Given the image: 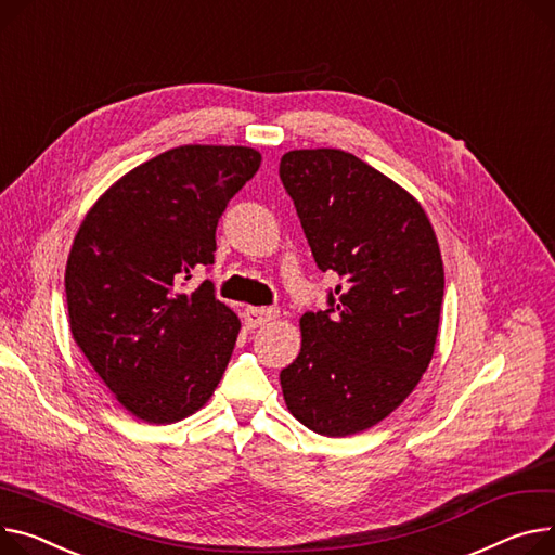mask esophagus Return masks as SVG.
Returning <instances> with one entry per match:
<instances>
[{"instance_id":"obj_1","label":"esophagus","mask_w":555,"mask_h":555,"mask_svg":"<svg viewBox=\"0 0 555 555\" xmlns=\"http://www.w3.org/2000/svg\"><path fill=\"white\" fill-rule=\"evenodd\" d=\"M276 317H279V310H274V308H245V312H243L247 327H263L270 321H274Z\"/></svg>"}]
</instances>
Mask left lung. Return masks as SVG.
I'll use <instances>...</instances> for the list:
<instances>
[{
    "label": "left lung",
    "instance_id": "left-lung-1",
    "mask_svg": "<svg viewBox=\"0 0 555 555\" xmlns=\"http://www.w3.org/2000/svg\"><path fill=\"white\" fill-rule=\"evenodd\" d=\"M321 272L339 285L306 312L301 352L281 371L287 411L319 435L346 437L386 420L433 359L444 263L420 201L341 150L281 158Z\"/></svg>",
    "mask_w": 555,
    "mask_h": 555
}]
</instances>
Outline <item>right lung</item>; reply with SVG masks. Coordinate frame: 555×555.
Returning a JSON list of instances; mask_svg holds the SVG:
<instances>
[{
    "label": "right lung",
    "instance_id": "add662e5",
    "mask_svg": "<svg viewBox=\"0 0 555 555\" xmlns=\"http://www.w3.org/2000/svg\"><path fill=\"white\" fill-rule=\"evenodd\" d=\"M261 167L251 146L182 144L116 180L73 238L64 287L70 335L133 417L194 415L223 377L241 330L209 281L216 225Z\"/></svg>",
    "mask_w": 555,
    "mask_h": 555
}]
</instances>
